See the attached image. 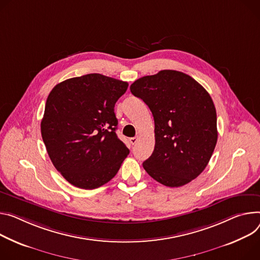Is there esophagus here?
I'll use <instances>...</instances> for the list:
<instances>
[{"label": "esophagus", "mask_w": 260, "mask_h": 260, "mask_svg": "<svg viewBox=\"0 0 260 260\" xmlns=\"http://www.w3.org/2000/svg\"><path fill=\"white\" fill-rule=\"evenodd\" d=\"M138 140H139V137L136 136V137H133V138L129 139V142H131L133 145H135V144L138 142Z\"/></svg>", "instance_id": "1"}]
</instances>
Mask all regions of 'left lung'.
<instances>
[{
  "label": "left lung",
  "instance_id": "obj_1",
  "mask_svg": "<svg viewBox=\"0 0 260 260\" xmlns=\"http://www.w3.org/2000/svg\"><path fill=\"white\" fill-rule=\"evenodd\" d=\"M154 119V150L143 162L159 183L177 187L199 176L215 150L216 108L208 92L193 78L176 70H160L131 85Z\"/></svg>",
  "mask_w": 260,
  "mask_h": 260
}]
</instances>
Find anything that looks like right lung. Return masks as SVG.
<instances>
[{
  "mask_svg": "<svg viewBox=\"0 0 260 260\" xmlns=\"http://www.w3.org/2000/svg\"><path fill=\"white\" fill-rule=\"evenodd\" d=\"M128 84L100 74L72 78L56 85L46 100L41 136L62 176L92 190L110 181L129 153L117 137L116 102Z\"/></svg>",
  "mask_w": 260,
  "mask_h": 260,
  "instance_id": "obj_1",
  "label": "right lung"
}]
</instances>
